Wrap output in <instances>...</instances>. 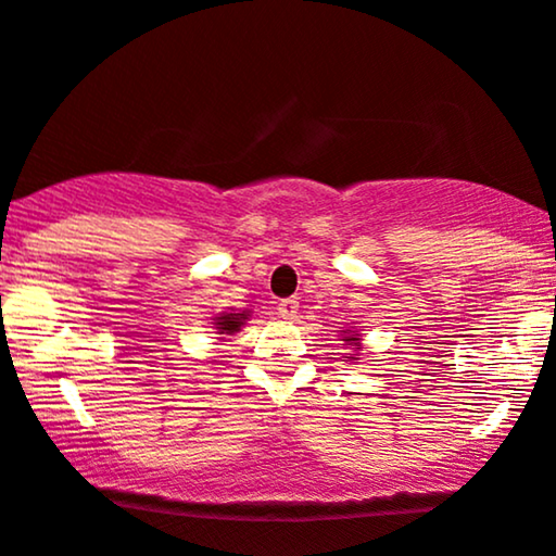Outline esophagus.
<instances>
[{"label":"esophagus","instance_id":"esophagus-1","mask_svg":"<svg viewBox=\"0 0 556 556\" xmlns=\"http://www.w3.org/2000/svg\"><path fill=\"white\" fill-rule=\"evenodd\" d=\"M279 315L285 317V320H298V309H300V302L294 298H287L279 302Z\"/></svg>","mask_w":556,"mask_h":556}]
</instances>
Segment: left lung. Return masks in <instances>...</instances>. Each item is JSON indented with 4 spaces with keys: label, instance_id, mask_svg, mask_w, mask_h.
<instances>
[{
    "label": "left lung",
    "instance_id": "obj_1",
    "mask_svg": "<svg viewBox=\"0 0 556 556\" xmlns=\"http://www.w3.org/2000/svg\"><path fill=\"white\" fill-rule=\"evenodd\" d=\"M343 340H345V345H351V348H358L361 345V336L355 330H343ZM345 358H351V361H355V353H345Z\"/></svg>",
    "mask_w": 556,
    "mask_h": 556
}]
</instances>
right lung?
<instances>
[{
    "label": "right lung",
    "instance_id": "1",
    "mask_svg": "<svg viewBox=\"0 0 556 556\" xmlns=\"http://www.w3.org/2000/svg\"><path fill=\"white\" fill-rule=\"evenodd\" d=\"M249 320V309H243V313H220L216 317V330L218 336H233V332H239L243 325Z\"/></svg>",
    "mask_w": 556,
    "mask_h": 556
}]
</instances>
